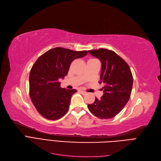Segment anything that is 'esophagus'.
I'll list each match as a JSON object with an SVG mask.
<instances>
[{"label":"esophagus","mask_w":161,"mask_h":161,"mask_svg":"<svg viewBox=\"0 0 161 161\" xmlns=\"http://www.w3.org/2000/svg\"><path fill=\"white\" fill-rule=\"evenodd\" d=\"M80 92L82 94H84V95H85V94H87L86 92H84V91H83V90H80Z\"/></svg>","instance_id":"34e87169"}]
</instances>
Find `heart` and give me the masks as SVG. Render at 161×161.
<instances>
[{
	"label": "heart",
	"mask_w": 161,
	"mask_h": 161,
	"mask_svg": "<svg viewBox=\"0 0 161 161\" xmlns=\"http://www.w3.org/2000/svg\"><path fill=\"white\" fill-rule=\"evenodd\" d=\"M94 59H89V60H94Z\"/></svg>",
	"instance_id": "b5f03b06"
}]
</instances>
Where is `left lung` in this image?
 Returning a JSON list of instances; mask_svg holds the SVG:
<instances>
[{
	"mask_svg": "<svg viewBox=\"0 0 161 161\" xmlns=\"http://www.w3.org/2000/svg\"><path fill=\"white\" fill-rule=\"evenodd\" d=\"M102 62L100 84L103 94L87 104L89 110L100 119L116 116L128 102L131 95L133 77L129 65L114 51L107 49L88 51Z\"/></svg>",
	"mask_w": 161,
	"mask_h": 161,
	"instance_id": "8db88e82",
	"label": "left lung"
}]
</instances>
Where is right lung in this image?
Instances as JSON below:
<instances>
[{
    "label": "right lung",
    "mask_w": 161,
    "mask_h": 161,
    "mask_svg": "<svg viewBox=\"0 0 161 161\" xmlns=\"http://www.w3.org/2000/svg\"><path fill=\"white\" fill-rule=\"evenodd\" d=\"M87 54V51L55 47L35 61L29 75V94L41 116L55 120L68 111L71 97L77 90L61 88L58 80L64 79L68 73L72 61Z\"/></svg>",
    "instance_id": "obj_1"
}]
</instances>
